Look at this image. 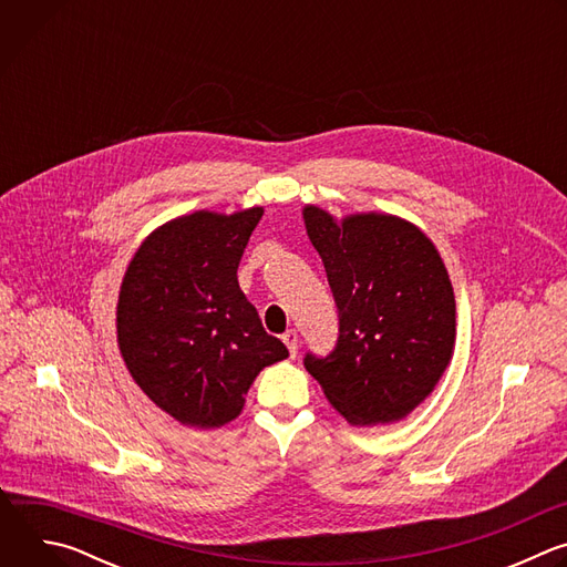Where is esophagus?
<instances>
[{
	"label": "esophagus",
	"instance_id": "34e87169",
	"mask_svg": "<svg viewBox=\"0 0 567 567\" xmlns=\"http://www.w3.org/2000/svg\"><path fill=\"white\" fill-rule=\"evenodd\" d=\"M282 343L287 346L289 354L296 357V352H298V332H296V330H287V332L282 334Z\"/></svg>",
	"mask_w": 567,
	"mask_h": 567
}]
</instances>
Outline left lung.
I'll list each match as a JSON object with an SVG mask.
<instances>
[{"mask_svg": "<svg viewBox=\"0 0 567 567\" xmlns=\"http://www.w3.org/2000/svg\"><path fill=\"white\" fill-rule=\"evenodd\" d=\"M302 215L339 313L334 350L307 352V372L352 424L406 417L453 354L455 298L440 254L420 228L392 215L341 224L316 206Z\"/></svg>", "mask_w": 567, "mask_h": 567, "instance_id": "1", "label": "left lung"}]
</instances>
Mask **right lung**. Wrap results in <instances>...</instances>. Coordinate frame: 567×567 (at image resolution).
Instances as JSON below:
<instances>
[{"instance_id":"obj_1","label":"right lung","mask_w":567,"mask_h":567,"mask_svg":"<svg viewBox=\"0 0 567 567\" xmlns=\"http://www.w3.org/2000/svg\"><path fill=\"white\" fill-rule=\"evenodd\" d=\"M262 208L193 213L154 230L118 296V348L138 388L186 426L235 420L265 365L289 357L237 285Z\"/></svg>"}]
</instances>
